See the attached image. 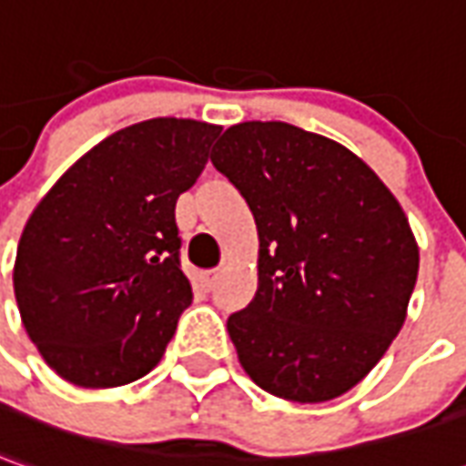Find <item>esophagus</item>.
<instances>
[{
	"instance_id": "1",
	"label": "esophagus",
	"mask_w": 466,
	"mask_h": 466,
	"mask_svg": "<svg viewBox=\"0 0 466 466\" xmlns=\"http://www.w3.org/2000/svg\"><path fill=\"white\" fill-rule=\"evenodd\" d=\"M215 281H218V274H215V271H205V274H200L202 291H213Z\"/></svg>"
}]
</instances>
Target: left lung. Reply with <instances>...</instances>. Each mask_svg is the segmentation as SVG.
<instances>
[{
	"label": "left lung",
	"mask_w": 466,
	"mask_h": 466,
	"mask_svg": "<svg viewBox=\"0 0 466 466\" xmlns=\"http://www.w3.org/2000/svg\"><path fill=\"white\" fill-rule=\"evenodd\" d=\"M213 165L258 228V289L228 317L256 386L297 403L358 386L403 327L419 276L406 213L360 157L284 121L220 137Z\"/></svg>",
	"instance_id": "1"
}]
</instances>
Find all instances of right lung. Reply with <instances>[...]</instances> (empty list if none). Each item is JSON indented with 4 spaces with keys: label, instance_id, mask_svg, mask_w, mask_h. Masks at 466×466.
Returning a JSON list of instances; mask_svg holds the SVG:
<instances>
[{
    "label": "right lung",
    "instance_id": "1",
    "mask_svg": "<svg viewBox=\"0 0 466 466\" xmlns=\"http://www.w3.org/2000/svg\"><path fill=\"white\" fill-rule=\"evenodd\" d=\"M218 134L192 118L127 127L80 157L35 208L12 279L22 325L60 378L116 388L162 360L192 304L175 205Z\"/></svg>",
    "mask_w": 466,
    "mask_h": 466
}]
</instances>
